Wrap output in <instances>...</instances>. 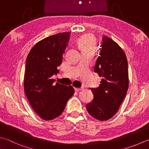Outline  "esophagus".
I'll return each mask as SVG.
<instances>
[{"label":"esophagus","instance_id":"1","mask_svg":"<svg viewBox=\"0 0 149 149\" xmlns=\"http://www.w3.org/2000/svg\"><path fill=\"white\" fill-rule=\"evenodd\" d=\"M74 90H75V91H81V90H83V88L81 87V88H74Z\"/></svg>","mask_w":149,"mask_h":149}]
</instances>
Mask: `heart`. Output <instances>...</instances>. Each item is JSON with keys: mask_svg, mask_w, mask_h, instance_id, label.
<instances>
[{"mask_svg": "<svg viewBox=\"0 0 149 149\" xmlns=\"http://www.w3.org/2000/svg\"><path fill=\"white\" fill-rule=\"evenodd\" d=\"M78 46L81 50L95 49L96 42L94 36L91 35H86L81 36L78 41Z\"/></svg>", "mask_w": 149, "mask_h": 149, "instance_id": "heart-1", "label": "heart"}]
</instances>
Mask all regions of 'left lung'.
Wrapping results in <instances>:
<instances>
[{
	"instance_id": "8db88e82",
	"label": "left lung",
	"mask_w": 149,
	"mask_h": 149,
	"mask_svg": "<svg viewBox=\"0 0 149 149\" xmlns=\"http://www.w3.org/2000/svg\"><path fill=\"white\" fill-rule=\"evenodd\" d=\"M100 56L94 71L102 77L98 87L91 88L94 95L86 105L88 113L100 121L109 120L117 113L129 87L128 62L123 49L107 36L102 37Z\"/></svg>"
}]
</instances>
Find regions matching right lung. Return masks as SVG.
Instances as JSON below:
<instances>
[{"instance_id":"obj_1","label":"right lung","mask_w":149,"mask_h":149,"mask_svg":"<svg viewBox=\"0 0 149 149\" xmlns=\"http://www.w3.org/2000/svg\"><path fill=\"white\" fill-rule=\"evenodd\" d=\"M71 32L58 33L36 43L30 51L26 63L24 91L30 105L44 120L61 115L67 102L73 95L71 86L54 83V74L62 62Z\"/></svg>"}]
</instances>
